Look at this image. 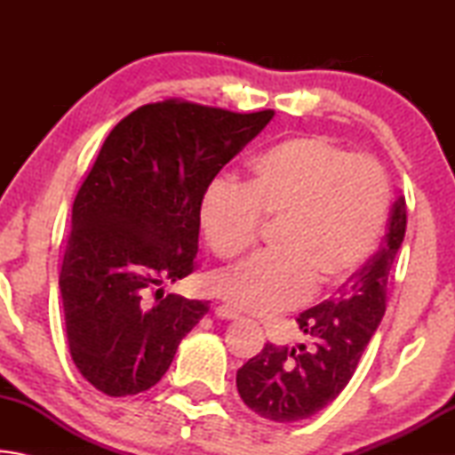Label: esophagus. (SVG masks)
<instances>
[{
	"label": "esophagus",
	"mask_w": 455,
	"mask_h": 455,
	"mask_svg": "<svg viewBox=\"0 0 455 455\" xmlns=\"http://www.w3.org/2000/svg\"><path fill=\"white\" fill-rule=\"evenodd\" d=\"M214 317L222 319V321H235V319H238V313L233 311V309H228V307H225V305H220V307H217V309H214Z\"/></svg>",
	"instance_id": "esophagus-1"
}]
</instances>
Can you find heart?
<instances>
[{
  "instance_id": "1",
  "label": "heart",
  "mask_w": 455,
  "mask_h": 455,
  "mask_svg": "<svg viewBox=\"0 0 455 455\" xmlns=\"http://www.w3.org/2000/svg\"><path fill=\"white\" fill-rule=\"evenodd\" d=\"M389 188L383 168L327 136H295L252 163L244 188L206 187L198 222L209 249L230 260L257 241L259 220L276 225L273 252L217 273L211 287L238 311L275 315L307 295L341 287L381 235Z\"/></svg>"
}]
</instances>
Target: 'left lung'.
Masks as SVG:
<instances>
[{
  "mask_svg": "<svg viewBox=\"0 0 455 455\" xmlns=\"http://www.w3.org/2000/svg\"><path fill=\"white\" fill-rule=\"evenodd\" d=\"M405 196L399 195L379 251L343 283L335 299L299 315V329L309 337V347L279 349L267 343L238 369V394L260 418L276 423L307 419L349 383L385 315V289L405 236Z\"/></svg>",
  "mask_w": 455,
  "mask_h": 455,
  "instance_id": "left-lung-1",
  "label": "left lung"
}]
</instances>
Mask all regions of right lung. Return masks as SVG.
I'll use <instances>...</instances> for the list:
<instances>
[{"label":"right lung","mask_w":455,"mask_h":455,"mask_svg":"<svg viewBox=\"0 0 455 455\" xmlns=\"http://www.w3.org/2000/svg\"><path fill=\"white\" fill-rule=\"evenodd\" d=\"M273 116L166 100L108 134L76 195L60 273L72 359L98 391L150 389L209 313V301L150 292L192 273L200 198Z\"/></svg>","instance_id":"right-lung-1"}]
</instances>
